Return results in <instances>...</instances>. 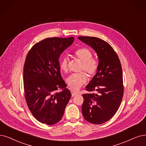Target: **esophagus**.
I'll return each instance as SVG.
<instances>
[{"mask_svg": "<svg viewBox=\"0 0 146 146\" xmlns=\"http://www.w3.org/2000/svg\"><path fill=\"white\" fill-rule=\"evenodd\" d=\"M77 95V93L74 92V91H71V95H72V97L75 96V95Z\"/></svg>", "mask_w": 146, "mask_h": 146, "instance_id": "1", "label": "esophagus"}]
</instances>
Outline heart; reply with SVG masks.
<instances>
[{
	"mask_svg": "<svg viewBox=\"0 0 146 146\" xmlns=\"http://www.w3.org/2000/svg\"><path fill=\"white\" fill-rule=\"evenodd\" d=\"M74 56L82 62L81 71H84L90 77H94L96 74L99 63L96 59L93 58L92 51L87 48L82 47L75 50ZM60 66L63 72L67 73L69 71V59L67 57H63L60 60ZM87 81V75L84 72H81L71 75L67 79L69 87L73 91H77Z\"/></svg>",
	"mask_w": 146,
	"mask_h": 146,
	"instance_id": "b5f03b06",
	"label": "heart"
}]
</instances>
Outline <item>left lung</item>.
<instances>
[{
	"mask_svg": "<svg viewBox=\"0 0 146 146\" xmlns=\"http://www.w3.org/2000/svg\"><path fill=\"white\" fill-rule=\"evenodd\" d=\"M78 39L95 50L99 58L96 74L86 87L82 113L86 120L95 125L111 119L123 96V75L119 58L108 43L96 37Z\"/></svg>",
	"mask_w": 146,
	"mask_h": 146,
	"instance_id": "obj_1",
	"label": "left lung"
}]
</instances>
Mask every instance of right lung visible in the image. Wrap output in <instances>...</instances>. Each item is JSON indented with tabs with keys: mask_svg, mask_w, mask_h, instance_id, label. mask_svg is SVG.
Listing matches in <instances>:
<instances>
[{
	"mask_svg": "<svg viewBox=\"0 0 146 146\" xmlns=\"http://www.w3.org/2000/svg\"><path fill=\"white\" fill-rule=\"evenodd\" d=\"M74 41V37H53L33 45L23 69V85L27 107L42 123L59 121L71 97L62 79L59 58Z\"/></svg>",
	"mask_w": 146,
	"mask_h": 146,
	"instance_id": "right-lung-1",
	"label": "right lung"
}]
</instances>
